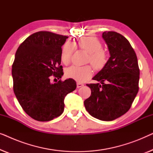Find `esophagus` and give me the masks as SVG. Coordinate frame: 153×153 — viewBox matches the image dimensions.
<instances>
[{"label": "esophagus", "mask_w": 153, "mask_h": 153, "mask_svg": "<svg viewBox=\"0 0 153 153\" xmlns=\"http://www.w3.org/2000/svg\"><path fill=\"white\" fill-rule=\"evenodd\" d=\"M76 86H77V88H81V87L83 86V83H81L77 82L76 83Z\"/></svg>", "instance_id": "obj_1"}]
</instances>
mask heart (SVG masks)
I'll use <instances>...</instances> for the list:
<instances>
[{"mask_svg": "<svg viewBox=\"0 0 153 153\" xmlns=\"http://www.w3.org/2000/svg\"><path fill=\"white\" fill-rule=\"evenodd\" d=\"M75 46L79 49L88 53L86 62H89L93 68L100 71L105 68L108 62V54L102 49V43L95 36L85 37L79 39L77 43L66 42L62 48L60 60L65 65L70 63L75 49ZM65 74L68 78L78 81H84L93 74V70L91 65L76 66L72 65L65 70Z\"/></svg>", "mask_w": 153, "mask_h": 153, "instance_id": "1", "label": "heart"}]
</instances>
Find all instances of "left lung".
<instances>
[{"label":"left lung","instance_id":"obj_1","mask_svg":"<svg viewBox=\"0 0 153 153\" xmlns=\"http://www.w3.org/2000/svg\"><path fill=\"white\" fill-rule=\"evenodd\" d=\"M102 37L108 46L110 58L90 83L91 95L84 101L87 111L94 118L111 121L130 108L139 91V68L137 57L130 43L114 31H106Z\"/></svg>","mask_w":153,"mask_h":153}]
</instances>
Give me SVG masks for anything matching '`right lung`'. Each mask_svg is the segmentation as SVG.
<instances>
[{"label":"right lung","instance_id":"1","mask_svg":"<svg viewBox=\"0 0 153 153\" xmlns=\"http://www.w3.org/2000/svg\"><path fill=\"white\" fill-rule=\"evenodd\" d=\"M68 37L39 31L27 37L16 52L12 67L14 93L24 111L35 120L60 116L65 97L76 88L72 79L54 83L50 81L52 75L58 79L63 75L60 54Z\"/></svg>","mask_w":153,"mask_h":153}]
</instances>
